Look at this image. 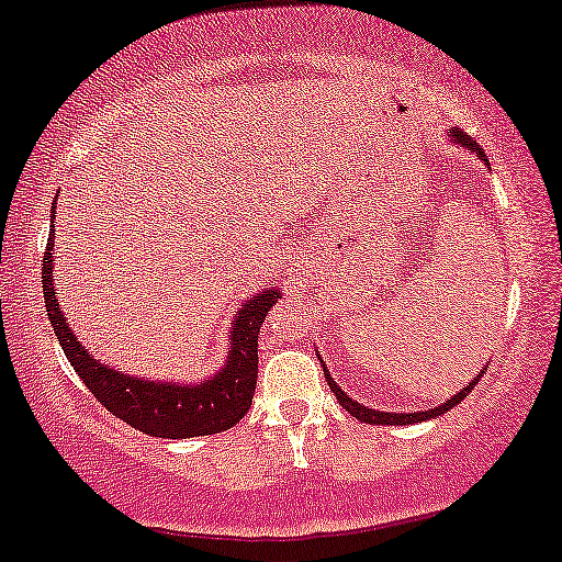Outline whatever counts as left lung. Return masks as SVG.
Here are the masks:
<instances>
[{"mask_svg": "<svg viewBox=\"0 0 562 562\" xmlns=\"http://www.w3.org/2000/svg\"><path fill=\"white\" fill-rule=\"evenodd\" d=\"M456 140H461V144H465L469 148H474V151L479 154V157H484L482 148H479V146H476V140H474V138H469V135H463L461 131H456ZM324 376H327V382H329V387H333V392H335L337 403H340L342 408H346L350 416H356L358 422H363V424H380V427H384V424H387V427H395V424H422V422H429V418H435V416H439V414H445V411L456 408V405L461 403L463 397L469 395V392L474 390V384H476V382L465 384V387H463L461 392H458V395H452L448 403L437 405V408H429V411H411V414H384V411L367 408V405L356 403L353 397H348L346 392H342V390L337 387V384L333 382V376H329V371H327V369H324ZM476 380H479V376H476Z\"/></svg>", "mask_w": 562, "mask_h": 562, "instance_id": "obj_1", "label": "left lung"}]
</instances>
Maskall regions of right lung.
<instances>
[{"instance_id":"right-lung-1","label":"right lung","mask_w":562,"mask_h":562,"mask_svg":"<svg viewBox=\"0 0 562 562\" xmlns=\"http://www.w3.org/2000/svg\"><path fill=\"white\" fill-rule=\"evenodd\" d=\"M52 238L54 229L46 243L42 267L46 314H49L54 335H57L70 367L78 371L91 395L112 416L123 418L125 424L144 435L182 439L233 429L248 414L256 392V376H259V329L267 311L280 299L277 290H263L240 308L233 333H229L233 348H229L227 363L212 380L193 384V387L191 384L144 382L138 376L117 374L99 363L97 358L88 356L86 348H80L76 335L70 333L52 288Z\"/></svg>"}]
</instances>
